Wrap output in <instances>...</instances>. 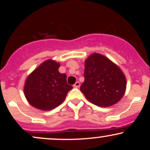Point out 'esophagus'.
Here are the masks:
<instances>
[{
    "label": "esophagus",
    "instance_id": "esophagus-1",
    "mask_svg": "<svg viewBox=\"0 0 150 150\" xmlns=\"http://www.w3.org/2000/svg\"><path fill=\"white\" fill-rule=\"evenodd\" d=\"M80 86V83L79 82H75V84L74 85V87H76V88H77V87H79Z\"/></svg>",
    "mask_w": 150,
    "mask_h": 150
}]
</instances>
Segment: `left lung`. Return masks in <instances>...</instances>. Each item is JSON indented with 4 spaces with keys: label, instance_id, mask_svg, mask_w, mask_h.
Here are the masks:
<instances>
[{
    "label": "left lung",
    "instance_id": "1",
    "mask_svg": "<svg viewBox=\"0 0 150 150\" xmlns=\"http://www.w3.org/2000/svg\"><path fill=\"white\" fill-rule=\"evenodd\" d=\"M85 82L81 92L92 104L108 107L116 104L126 90V78L116 63L98 53H93L85 61Z\"/></svg>",
    "mask_w": 150,
    "mask_h": 150
}]
</instances>
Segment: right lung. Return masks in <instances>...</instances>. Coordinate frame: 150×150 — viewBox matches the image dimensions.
Instances as JSON below:
<instances>
[{"label": "right lung", "instance_id": "right-lung-1", "mask_svg": "<svg viewBox=\"0 0 150 150\" xmlns=\"http://www.w3.org/2000/svg\"><path fill=\"white\" fill-rule=\"evenodd\" d=\"M58 62L46 60L28 75L24 94L29 104L42 111H49L61 104L73 89L67 83L66 75L61 73Z\"/></svg>", "mask_w": 150, "mask_h": 150}]
</instances>
